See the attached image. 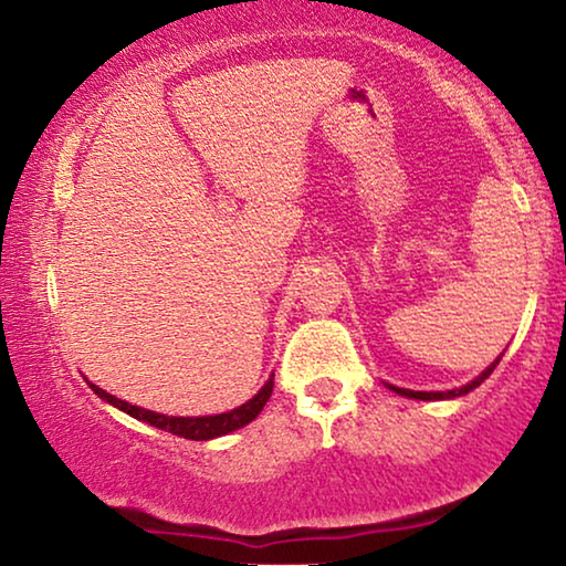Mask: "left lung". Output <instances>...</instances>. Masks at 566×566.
Wrapping results in <instances>:
<instances>
[{"label":"left lung","instance_id":"obj_1","mask_svg":"<svg viewBox=\"0 0 566 566\" xmlns=\"http://www.w3.org/2000/svg\"><path fill=\"white\" fill-rule=\"evenodd\" d=\"M500 358L492 363V366H486L482 374H479L474 381H469L467 386H461V389H451V391H412V389H399V386H391L386 384L394 394H399V397H407V399H422V401H436V399H455V397H463V394H469L471 389H476L479 384L484 381V378H490V374L494 370V366H497Z\"/></svg>","mask_w":566,"mask_h":566}]
</instances>
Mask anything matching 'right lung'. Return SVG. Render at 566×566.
<instances>
[{"mask_svg": "<svg viewBox=\"0 0 566 566\" xmlns=\"http://www.w3.org/2000/svg\"><path fill=\"white\" fill-rule=\"evenodd\" d=\"M90 389L95 391L99 399L107 401V405L118 407L120 412L136 417V420H142V422H149V424H154V428H159V430H165V432H172V436H177V438L211 440V438H221V436H227V432H234L239 428H244V424H250L254 417L262 412V407L268 405L270 394H273V376H270L268 381H265V386H262V389L254 394L250 401H244L242 407L231 409V412L206 415V417H169V415H159V412H151V409L128 405V401L113 397V394H107L105 389H99V386H95V384H90Z\"/></svg>", "mask_w": 566, "mask_h": 566, "instance_id": "add662e5", "label": "right lung"}]
</instances>
